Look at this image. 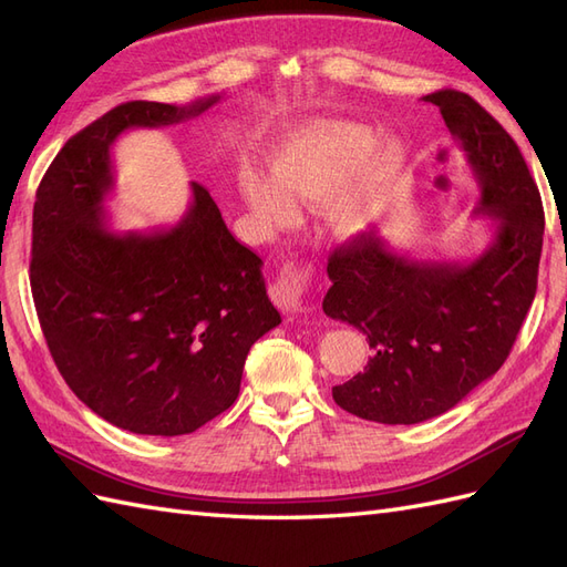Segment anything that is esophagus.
<instances>
[{"mask_svg":"<svg viewBox=\"0 0 567 567\" xmlns=\"http://www.w3.org/2000/svg\"><path fill=\"white\" fill-rule=\"evenodd\" d=\"M307 277H310V274L296 265H286L281 269L277 281H274V286L269 288V296L281 312H298L300 310L305 290H307Z\"/></svg>","mask_w":567,"mask_h":567,"instance_id":"obj_1","label":"esophagus"}]
</instances>
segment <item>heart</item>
I'll return each instance as SVG.
<instances>
[{
	"mask_svg": "<svg viewBox=\"0 0 567 567\" xmlns=\"http://www.w3.org/2000/svg\"><path fill=\"white\" fill-rule=\"evenodd\" d=\"M352 120L319 117L290 132L271 153V175L246 169L241 194L267 227H284L293 200H329V219L340 236L364 231L383 210L406 165L400 142Z\"/></svg>",
	"mask_w": 567,
	"mask_h": 567,
	"instance_id": "heart-1",
	"label": "heart"
}]
</instances>
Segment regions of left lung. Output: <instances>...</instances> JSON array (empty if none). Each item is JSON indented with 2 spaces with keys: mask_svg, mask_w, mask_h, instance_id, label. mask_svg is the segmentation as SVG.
<instances>
[{
  "mask_svg": "<svg viewBox=\"0 0 567 567\" xmlns=\"http://www.w3.org/2000/svg\"><path fill=\"white\" fill-rule=\"evenodd\" d=\"M423 101L466 151L483 196L475 215L492 217L496 231L468 265L406 260L373 231L331 252L323 312L352 323L373 350L333 400L388 425L440 416L502 369L537 293L544 238L539 188L511 134L463 92Z\"/></svg>",
  "mask_w": 567,
  "mask_h": 567,
  "instance_id": "1",
  "label": "left lung"
}]
</instances>
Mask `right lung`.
<instances>
[{
    "mask_svg": "<svg viewBox=\"0 0 567 567\" xmlns=\"http://www.w3.org/2000/svg\"><path fill=\"white\" fill-rule=\"evenodd\" d=\"M127 101L65 142L32 210L30 288L51 357L78 398L136 435H186L227 411L257 338L281 323L262 260L227 229L208 188L169 229L115 234L111 146L132 127L200 115Z\"/></svg>",
    "mask_w": 567,
    "mask_h": 567,
    "instance_id": "add662e5",
    "label": "right lung"
}]
</instances>
